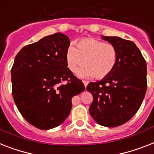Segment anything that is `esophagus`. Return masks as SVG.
Instances as JSON below:
<instances>
[{
  "instance_id": "1",
  "label": "esophagus",
  "mask_w": 154,
  "mask_h": 154,
  "mask_svg": "<svg viewBox=\"0 0 154 154\" xmlns=\"http://www.w3.org/2000/svg\"><path fill=\"white\" fill-rule=\"evenodd\" d=\"M83 83H84V85H85V87H87V85H88V82L87 81H83Z\"/></svg>"
}]
</instances>
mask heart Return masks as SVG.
<instances>
[{"instance_id": "heart-1", "label": "heart", "mask_w": 154, "mask_h": 154, "mask_svg": "<svg viewBox=\"0 0 154 154\" xmlns=\"http://www.w3.org/2000/svg\"><path fill=\"white\" fill-rule=\"evenodd\" d=\"M66 64L69 69L77 71L78 76L88 77L94 76L102 79L113 71L118 61V50L112 43L103 42L93 38H82L76 43V47L69 46L66 53Z\"/></svg>"}]
</instances>
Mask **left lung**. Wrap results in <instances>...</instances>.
I'll return each instance as SVG.
<instances>
[{"mask_svg":"<svg viewBox=\"0 0 154 154\" xmlns=\"http://www.w3.org/2000/svg\"><path fill=\"white\" fill-rule=\"evenodd\" d=\"M102 38L116 46L118 61L108 76L87 86L93 97L89 113L98 124L116 127L129 121L141 107L147 89L146 62L132 41Z\"/></svg>","mask_w":154,"mask_h":154,"instance_id":"left-lung-1","label":"left lung"}]
</instances>
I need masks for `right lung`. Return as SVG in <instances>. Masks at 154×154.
<instances>
[{"mask_svg": "<svg viewBox=\"0 0 154 154\" xmlns=\"http://www.w3.org/2000/svg\"><path fill=\"white\" fill-rule=\"evenodd\" d=\"M69 44L58 32L23 47L15 57L12 97L25 120L38 129L62 124L70 113L73 97L85 88L67 67Z\"/></svg>", "mask_w": 154, "mask_h": 154, "instance_id": "obj_1", "label": "right lung"}]
</instances>
